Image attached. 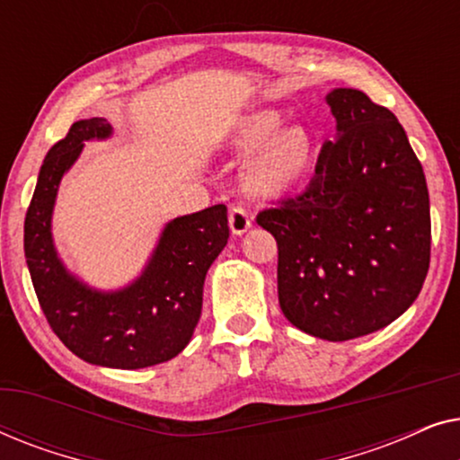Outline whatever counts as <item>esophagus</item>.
Listing matches in <instances>:
<instances>
[{
	"mask_svg": "<svg viewBox=\"0 0 460 460\" xmlns=\"http://www.w3.org/2000/svg\"><path fill=\"white\" fill-rule=\"evenodd\" d=\"M251 224H253V217H251V213L244 209L241 205H234L230 209V230L232 234H243V232H247L251 228Z\"/></svg>",
	"mask_w": 460,
	"mask_h": 460,
	"instance_id": "1",
	"label": "esophagus"
}]
</instances>
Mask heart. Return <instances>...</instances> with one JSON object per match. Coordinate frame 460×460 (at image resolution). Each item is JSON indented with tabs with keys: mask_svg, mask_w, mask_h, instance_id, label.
Segmentation results:
<instances>
[{
	"mask_svg": "<svg viewBox=\"0 0 460 460\" xmlns=\"http://www.w3.org/2000/svg\"><path fill=\"white\" fill-rule=\"evenodd\" d=\"M279 112H260L244 119L236 129L234 148L241 153H260L247 169V186L260 194H279L304 178L314 156L310 131L301 125L282 129Z\"/></svg>",
	"mask_w": 460,
	"mask_h": 460,
	"instance_id": "obj_1",
	"label": "heart"
}]
</instances>
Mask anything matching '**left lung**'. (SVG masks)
Returning a JSON list of instances; mask_svg holds the SVG:
<instances>
[{"mask_svg":"<svg viewBox=\"0 0 460 460\" xmlns=\"http://www.w3.org/2000/svg\"><path fill=\"white\" fill-rule=\"evenodd\" d=\"M337 140L293 197L257 213L279 244V301L291 324L326 341L375 332L423 288L431 217L423 167L398 119L367 93L326 96Z\"/></svg>","mask_w":460,"mask_h":460,"instance_id":"1","label":"left lung"}]
</instances>
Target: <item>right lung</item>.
<instances>
[{
    "mask_svg": "<svg viewBox=\"0 0 460 460\" xmlns=\"http://www.w3.org/2000/svg\"><path fill=\"white\" fill-rule=\"evenodd\" d=\"M109 134L106 119H85L49 148L24 217V257L56 337L81 360L134 370L172 360L190 341L207 270L228 243V209L213 205L167 224L148 268L123 291L98 293L81 285L56 255L49 219L60 178L84 142Z\"/></svg>",
    "mask_w": 460,
    "mask_h": 460,
    "instance_id": "add662e5",
    "label": "right lung"
}]
</instances>
